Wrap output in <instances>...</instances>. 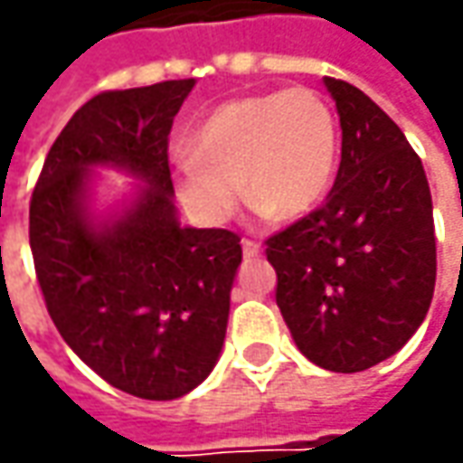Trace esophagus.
I'll return each mask as SVG.
<instances>
[{
	"instance_id": "34e87169",
	"label": "esophagus",
	"mask_w": 463,
	"mask_h": 463,
	"mask_svg": "<svg viewBox=\"0 0 463 463\" xmlns=\"http://www.w3.org/2000/svg\"><path fill=\"white\" fill-rule=\"evenodd\" d=\"M241 252H244V258L247 260H255L262 255V247H260L258 241L252 240H241Z\"/></svg>"
}]
</instances>
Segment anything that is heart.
Listing matches in <instances>:
<instances>
[{
    "mask_svg": "<svg viewBox=\"0 0 463 463\" xmlns=\"http://www.w3.org/2000/svg\"><path fill=\"white\" fill-rule=\"evenodd\" d=\"M340 159V126L309 87L232 99L205 118L175 167L177 195L193 219L223 223L241 198L291 222L327 195Z\"/></svg>",
    "mask_w": 463,
    "mask_h": 463,
    "instance_id": "obj_1",
    "label": "heart"
}]
</instances>
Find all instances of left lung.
<instances>
[{
  "instance_id": "8db88e82",
  "label": "left lung",
  "mask_w": 463,
  "mask_h": 463,
  "mask_svg": "<svg viewBox=\"0 0 463 463\" xmlns=\"http://www.w3.org/2000/svg\"><path fill=\"white\" fill-rule=\"evenodd\" d=\"M343 128L327 201L268 237L276 304L311 364L355 373L394 355L436 288L433 201L402 128L358 87L325 77Z\"/></svg>"
}]
</instances>
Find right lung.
Here are the masks:
<instances>
[{"instance_id":"obj_1","label":"right lung","mask_w":463,"mask_h":463,"mask_svg":"<svg viewBox=\"0 0 463 463\" xmlns=\"http://www.w3.org/2000/svg\"><path fill=\"white\" fill-rule=\"evenodd\" d=\"M195 80L87 99L45 156L30 198V250L45 309L66 345L110 386L177 400L219 361L241 262L229 229L180 226L169 131ZM113 164L145 188L113 224L86 213V172Z\"/></svg>"}]
</instances>
